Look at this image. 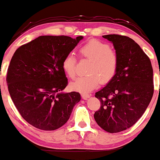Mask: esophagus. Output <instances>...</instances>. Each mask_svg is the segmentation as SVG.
<instances>
[{
  "label": "esophagus",
  "mask_w": 160,
  "mask_h": 160,
  "mask_svg": "<svg viewBox=\"0 0 160 160\" xmlns=\"http://www.w3.org/2000/svg\"><path fill=\"white\" fill-rule=\"evenodd\" d=\"M81 96L83 99H88L89 96H90V95L88 93H82Z\"/></svg>",
  "instance_id": "34e87169"
}]
</instances>
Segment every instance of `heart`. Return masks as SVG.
Wrapping results in <instances>:
<instances>
[{
  "label": "heart",
  "mask_w": 160,
  "mask_h": 160,
  "mask_svg": "<svg viewBox=\"0 0 160 160\" xmlns=\"http://www.w3.org/2000/svg\"><path fill=\"white\" fill-rule=\"evenodd\" d=\"M80 54L83 58L91 61V63L87 68L88 74L79 77L71 84L72 88L75 90L81 92H90L99 82L108 83L116 74L118 58L108 44L99 40H91L80 48ZM62 65L71 79L77 77V58L74 54L70 53L66 55Z\"/></svg>",
  "instance_id": "obj_1"
}]
</instances>
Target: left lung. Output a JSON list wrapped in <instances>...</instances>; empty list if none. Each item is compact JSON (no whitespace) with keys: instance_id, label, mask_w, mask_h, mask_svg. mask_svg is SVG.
I'll return each instance as SVG.
<instances>
[{"instance_id":"8db88e82","label":"left lung","mask_w":160,"mask_h":160,"mask_svg":"<svg viewBox=\"0 0 160 160\" xmlns=\"http://www.w3.org/2000/svg\"><path fill=\"white\" fill-rule=\"evenodd\" d=\"M103 38L113 43L118 58L116 74L96 96L101 102L94 118L108 133L132 127L151 101L154 86L148 56L132 38L112 34Z\"/></svg>"}]
</instances>
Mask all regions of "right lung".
<instances>
[{
    "label": "right lung",
    "instance_id": "add662e5",
    "mask_svg": "<svg viewBox=\"0 0 160 160\" xmlns=\"http://www.w3.org/2000/svg\"><path fill=\"white\" fill-rule=\"evenodd\" d=\"M82 38L42 36L13 54L7 73L8 90L21 116L33 127L59 128L80 102L79 92H61L68 84L62 64Z\"/></svg>",
    "mask_w": 160,
    "mask_h": 160
}]
</instances>
